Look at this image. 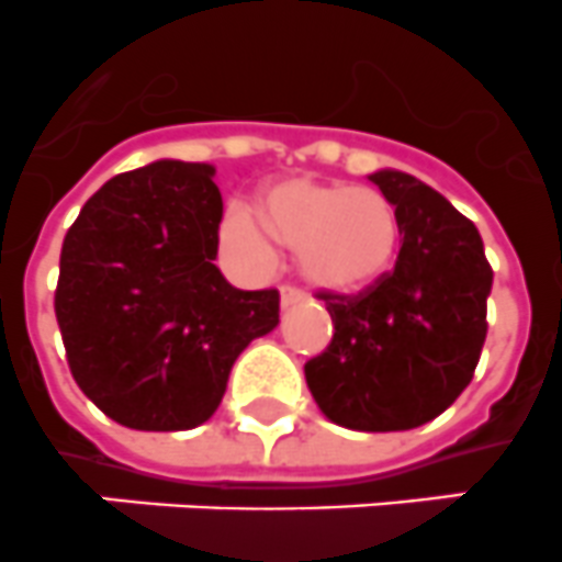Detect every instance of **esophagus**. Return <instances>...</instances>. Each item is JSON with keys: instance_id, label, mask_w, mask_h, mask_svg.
I'll list each match as a JSON object with an SVG mask.
<instances>
[{"instance_id": "1", "label": "esophagus", "mask_w": 562, "mask_h": 562, "mask_svg": "<svg viewBox=\"0 0 562 562\" xmlns=\"http://www.w3.org/2000/svg\"><path fill=\"white\" fill-rule=\"evenodd\" d=\"M307 300V293L302 288H293V285H282L280 288V305L282 307H291V305H300V302Z\"/></svg>"}]
</instances>
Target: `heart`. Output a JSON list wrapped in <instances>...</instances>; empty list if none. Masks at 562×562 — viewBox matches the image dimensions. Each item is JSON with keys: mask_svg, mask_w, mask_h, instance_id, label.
I'll list each match as a JSON object with an SVG mask.
<instances>
[{"mask_svg": "<svg viewBox=\"0 0 562 562\" xmlns=\"http://www.w3.org/2000/svg\"><path fill=\"white\" fill-rule=\"evenodd\" d=\"M262 227L246 206H232L221 240L255 271L274 266L277 245L296 249L311 285L336 293L363 291L392 271L401 251V215L375 187L285 179L262 195Z\"/></svg>", "mask_w": 562, "mask_h": 562, "instance_id": "obj_1", "label": "heart"}]
</instances>
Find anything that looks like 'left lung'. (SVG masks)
<instances>
[{
    "label": "left lung",
    "instance_id": "8db88e82",
    "mask_svg": "<svg viewBox=\"0 0 562 562\" xmlns=\"http://www.w3.org/2000/svg\"><path fill=\"white\" fill-rule=\"evenodd\" d=\"M401 215L394 269L356 296L318 293L333 341L305 363L322 414L352 431H408L464 392L484 338L493 269L473 221L401 170L369 176Z\"/></svg>",
    "mask_w": 562,
    "mask_h": 562
}]
</instances>
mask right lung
Masks as SVG:
<instances>
[{"instance_id":"add662e5","label":"right lung","mask_w":562,"mask_h":562,"mask_svg":"<svg viewBox=\"0 0 562 562\" xmlns=\"http://www.w3.org/2000/svg\"><path fill=\"white\" fill-rule=\"evenodd\" d=\"M201 161L161 159L105 181L60 249L55 318L80 392L136 431L215 414L232 363L280 325V293L221 269L224 201Z\"/></svg>"}]
</instances>
